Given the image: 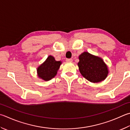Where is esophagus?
I'll return each instance as SVG.
<instances>
[{
    "label": "esophagus",
    "instance_id": "1",
    "mask_svg": "<svg viewBox=\"0 0 130 130\" xmlns=\"http://www.w3.org/2000/svg\"><path fill=\"white\" fill-rule=\"evenodd\" d=\"M66 61H67V62H72L73 61V60L72 58H67V60H66Z\"/></svg>",
    "mask_w": 130,
    "mask_h": 130
}]
</instances>
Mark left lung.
Returning a JSON list of instances; mask_svg holds the SVG:
<instances>
[{
	"instance_id": "1",
	"label": "left lung",
	"mask_w": 130,
	"mask_h": 130,
	"mask_svg": "<svg viewBox=\"0 0 130 130\" xmlns=\"http://www.w3.org/2000/svg\"><path fill=\"white\" fill-rule=\"evenodd\" d=\"M78 58L79 72L89 81L98 83L107 78L108 68L102 58L84 52L79 56Z\"/></svg>"
}]
</instances>
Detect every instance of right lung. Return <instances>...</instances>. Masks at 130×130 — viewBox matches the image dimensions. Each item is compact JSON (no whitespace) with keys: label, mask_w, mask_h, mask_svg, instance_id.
<instances>
[{"label":"right lung","mask_w":130,"mask_h":130,"mask_svg":"<svg viewBox=\"0 0 130 130\" xmlns=\"http://www.w3.org/2000/svg\"><path fill=\"white\" fill-rule=\"evenodd\" d=\"M62 61H56L52 56H49L46 60L37 68V77L44 81H48L57 74Z\"/></svg>","instance_id":"1"}]
</instances>
